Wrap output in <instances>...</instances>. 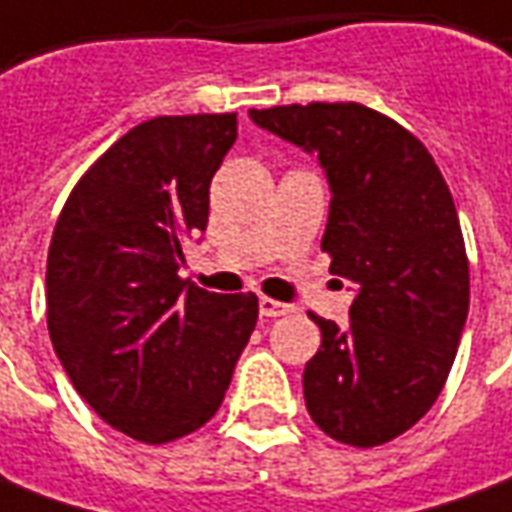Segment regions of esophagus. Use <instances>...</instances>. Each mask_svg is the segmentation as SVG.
Segmentation results:
<instances>
[{
  "mask_svg": "<svg viewBox=\"0 0 512 512\" xmlns=\"http://www.w3.org/2000/svg\"><path fill=\"white\" fill-rule=\"evenodd\" d=\"M292 306L290 303H281L276 298H262L259 301V315L262 317H281V315H290Z\"/></svg>",
  "mask_w": 512,
  "mask_h": 512,
  "instance_id": "obj_1",
  "label": "esophagus"
}]
</instances>
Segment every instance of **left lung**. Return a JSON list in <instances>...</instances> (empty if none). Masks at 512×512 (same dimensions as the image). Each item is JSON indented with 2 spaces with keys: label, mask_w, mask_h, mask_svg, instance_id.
<instances>
[{
  "label": "left lung",
  "mask_w": 512,
  "mask_h": 512,
  "mask_svg": "<svg viewBox=\"0 0 512 512\" xmlns=\"http://www.w3.org/2000/svg\"><path fill=\"white\" fill-rule=\"evenodd\" d=\"M250 119L317 153L331 183L320 248L357 287L345 329L309 312L323 340L303 370L306 410L337 443L382 446L438 401L468 317L449 186L421 139L368 105H276Z\"/></svg>",
  "instance_id": "obj_1"
}]
</instances>
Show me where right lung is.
<instances>
[{"label":"right lung","instance_id":"1","mask_svg":"<svg viewBox=\"0 0 512 512\" xmlns=\"http://www.w3.org/2000/svg\"><path fill=\"white\" fill-rule=\"evenodd\" d=\"M234 142L236 114L147 119L83 172L52 231L55 354L105 424L150 446L214 418L256 329L253 292L217 295L178 276Z\"/></svg>","mask_w":512,"mask_h":512}]
</instances>
